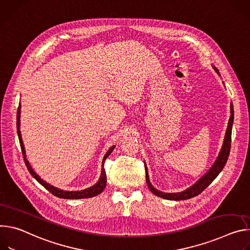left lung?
<instances>
[{"instance_id":"8db88e82","label":"left lung","mask_w":250,"mask_h":250,"mask_svg":"<svg viewBox=\"0 0 250 250\" xmlns=\"http://www.w3.org/2000/svg\"><path fill=\"white\" fill-rule=\"evenodd\" d=\"M213 69L215 70V72L220 76L218 70L213 66ZM225 83V82H223ZM230 118L229 120V125L227 128V132H226V136H225V140H224V144L223 147H221V150L217 156V159L215 160L214 164L211 166V168L197 182L193 184L191 187H189L188 188L180 191V192H164L161 191L157 188H155L153 187V185L151 184L150 180H149V176H148V170H147V166L145 164V170H146V182L147 185L150 188V190L154 193V195L166 199V200H170V201H183V200H188L191 199L193 197H196L205 189L207 188L211 182L218 176V174L223 171L224 167L226 166L229 156V152H230V144H231V130H232V124H233V105L232 103H230Z\"/></svg>"}]
</instances>
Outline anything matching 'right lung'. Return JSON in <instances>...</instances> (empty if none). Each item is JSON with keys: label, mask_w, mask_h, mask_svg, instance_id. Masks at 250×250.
<instances>
[{"label": "right lung", "mask_w": 250, "mask_h": 250, "mask_svg": "<svg viewBox=\"0 0 250 250\" xmlns=\"http://www.w3.org/2000/svg\"><path fill=\"white\" fill-rule=\"evenodd\" d=\"M20 117H21V104L19 105V108H18V112H17V129H18V136H19V140H20V144H21V152H22V156H23V160H24V163H25V166L27 170H29V172L31 173V175L42 185L48 191H50L53 196L58 197V198H61V199H68V200H78V199H88V198H92V197H95L97 195H99V193H101L103 191V189L105 188L106 187V182H107V178H106V172L104 170V162L105 160L107 159V157L112 153V151L114 150L115 146H112L111 147L107 153L105 154L104 158H103V161H102V169H101V175H100V178L98 180V182L93 185L92 187L88 188H85V189H82V190H72V191H69V190H63V189H61V188H55L51 185H49L48 183L44 182L42 179L40 178V176L33 170L32 166L30 165L29 161L26 160V156H25V151H24V146H23V143H22V139H21V131H20Z\"/></svg>", "instance_id": "1"}]
</instances>
